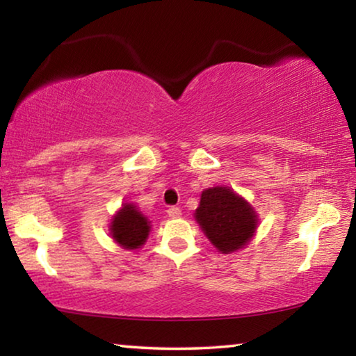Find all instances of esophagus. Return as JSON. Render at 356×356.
Instances as JSON below:
<instances>
[{
	"label": "esophagus",
	"instance_id": "esophagus-1",
	"mask_svg": "<svg viewBox=\"0 0 356 356\" xmlns=\"http://www.w3.org/2000/svg\"><path fill=\"white\" fill-rule=\"evenodd\" d=\"M168 216L172 217V219H177V217L182 216V211H180V208H176V206H171V208L168 209Z\"/></svg>",
	"mask_w": 356,
	"mask_h": 356
}]
</instances>
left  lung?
Returning a JSON list of instances; mask_svg holds the SVG:
<instances>
[{"label":"left lung","instance_id":"obj_1","mask_svg":"<svg viewBox=\"0 0 356 356\" xmlns=\"http://www.w3.org/2000/svg\"><path fill=\"white\" fill-rule=\"evenodd\" d=\"M195 219L222 254L246 246L256 233L259 220L252 206L227 187L206 188L201 193Z\"/></svg>","mask_w":356,"mask_h":356}]
</instances>
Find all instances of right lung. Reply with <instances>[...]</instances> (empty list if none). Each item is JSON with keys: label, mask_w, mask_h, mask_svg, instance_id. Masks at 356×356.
<instances>
[{"label": "right lung", "mask_w": 356, "mask_h": 356, "mask_svg": "<svg viewBox=\"0 0 356 356\" xmlns=\"http://www.w3.org/2000/svg\"><path fill=\"white\" fill-rule=\"evenodd\" d=\"M150 233V222L134 204L124 203L110 224V235L124 249H139Z\"/></svg>", "instance_id": "add662e5"}]
</instances>
